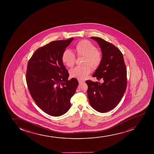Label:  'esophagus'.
Masks as SVG:
<instances>
[{"label":"esophagus","mask_w":154,"mask_h":154,"mask_svg":"<svg viewBox=\"0 0 154 154\" xmlns=\"http://www.w3.org/2000/svg\"><path fill=\"white\" fill-rule=\"evenodd\" d=\"M78 81H79V84H81L82 83H84V82L82 81H81V80H78Z\"/></svg>","instance_id":"esophagus-1"}]
</instances>
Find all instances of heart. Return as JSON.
<instances>
[{"label": "heart", "instance_id": "1", "mask_svg": "<svg viewBox=\"0 0 154 154\" xmlns=\"http://www.w3.org/2000/svg\"><path fill=\"white\" fill-rule=\"evenodd\" d=\"M74 52L78 57H84L83 66H76L69 71L71 78L84 80L91 72V68L97 69L100 65L102 56L101 52L97 50L96 46L87 40H82L78 42L75 46ZM75 60V55L69 50H65L62 55L63 63L68 67L74 65Z\"/></svg>", "mask_w": 154, "mask_h": 154}]
</instances>
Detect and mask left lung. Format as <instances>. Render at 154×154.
Listing matches in <instances>:
<instances>
[{
  "mask_svg": "<svg viewBox=\"0 0 154 154\" xmlns=\"http://www.w3.org/2000/svg\"><path fill=\"white\" fill-rule=\"evenodd\" d=\"M101 48L102 60L92 76L104 82L87 80V96L90 105L97 112L104 113L115 108L122 99L127 85V72L120 50L100 37H91Z\"/></svg>",
  "mask_w": 154,
  "mask_h": 154,
  "instance_id": "left-lung-1",
  "label": "left lung"
}]
</instances>
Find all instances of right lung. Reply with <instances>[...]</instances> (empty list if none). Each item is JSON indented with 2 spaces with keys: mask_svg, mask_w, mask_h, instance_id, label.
<instances>
[{
  "mask_svg": "<svg viewBox=\"0 0 154 154\" xmlns=\"http://www.w3.org/2000/svg\"><path fill=\"white\" fill-rule=\"evenodd\" d=\"M53 41L39 48L29 60L26 81L29 90L37 106L48 115L58 117L71 107V97L79 85L69 76L62 55L73 41Z\"/></svg>",
  "mask_w": 154,
  "mask_h": 154,
  "instance_id": "add662e5",
  "label": "right lung"
}]
</instances>
